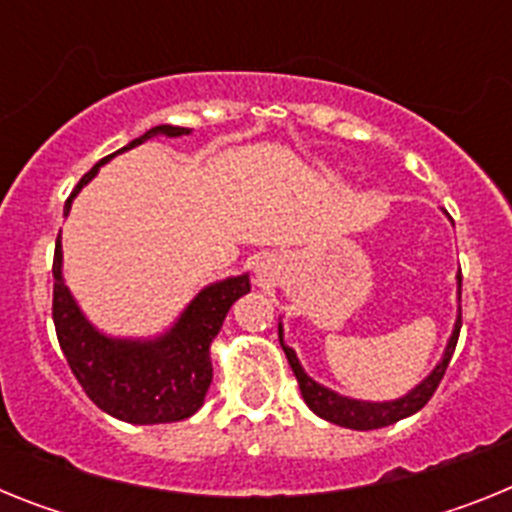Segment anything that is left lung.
<instances>
[{"instance_id": "left-lung-1", "label": "left lung", "mask_w": 512, "mask_h": 512, "mask_svg": "<svg viewBox=\"0 0 512 512\" xmlns=\"http://www.w3.org/2000/svg\"><path fill=\"white\" fill-rule=\"evenodd\" d=\"M459 282V295H461V277H456ZM459 330H461V310L456 312L454 330H451L449 341H446V348H443L441 359L433 366L428 377L420 379L413 390H408L402 397H395V400H356V397H346L341 392L330 390L325 384L315 382L310 374L302 369L300 359H297L295 348L284 343V328L279 323V343H282L284 354H287L289 366L295 372L297 382H300L302 400L307 402V408L315 415H320L323 420H330V423L343 425V428H354V431H374V428H384V425H392L397 420L408 418V415H415L425 402L431 400L433 392H436L438 382H441L446 366H449L451 354H454L456 341H459Z\"/></svg>"}]
</instances>
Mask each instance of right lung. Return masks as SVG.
<instances>
[{"instance_id":"right-lung-1","label":"right lung","mask_w":512,"mask_h":512,"mask_svg":"<svg viewBox=\"0 0 512 512\" xmlns=\"http://www.w3.org/2000/svg\"><path fill=\"white\" fill-rule=\"evenodd\" d=\"M189 128L156 125L140 138L130 140L117 153L158 138H182ZM112 156L94 164L71 192L63 205V215L71 212L76 194L92 182ZM251 292L246 274L225 277L202 287L179 312V318L166 330L146 338L110 336L99 330L84 315L71 289L63 279L61 235L53 256V323L61 351L69 361L71 372L79 379L89 400L107 415L133 425L176 423L202 408L212 382L210 346L223 328V320L238 297Z\"/></svg>"}]
</instances>
